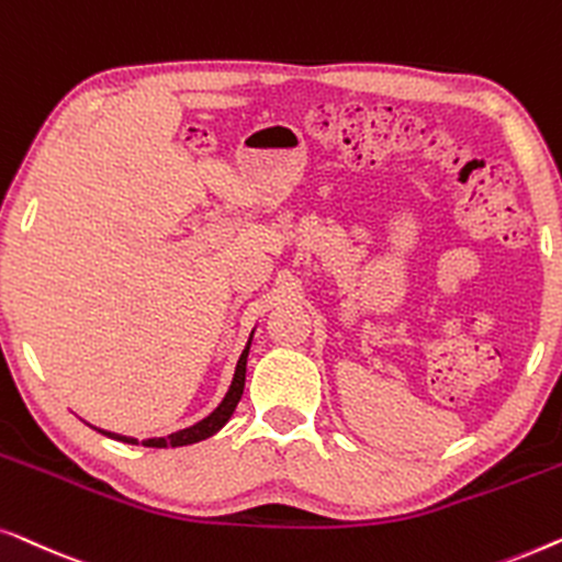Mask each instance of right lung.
Returning <instances> with one entry per match:
<instances>
[{"instance_id":"add662e5","label":"right lung","mask_w":562,"mask_h":562,"mask_svg":"<svg viewBox=\"0 0 562 562\" xmlns=\"http://www.w3.org/2000/svg\"><path fill=\"white\" fill-rule=\"evenodd\" d=\"M247 357H249V344H247V349H244L239 363H236V374H234L232 390H228L224 402H221V405H218L216 409H213V413H211L209 417H205V420L195 423L193 428H186V430L172 432V436H168V438H149V440H145V446H149V448L191 446V442H199V440L211 438L213 432H218L221 428H224L226 420L234 415V409H236V405H239V400H241V394H244V379H247ZM99 432H104V430H99ZM104 436L116 438V440H122V442H137L134 438L116 436V432H104Z\"/></svg>"}]
</instances>
